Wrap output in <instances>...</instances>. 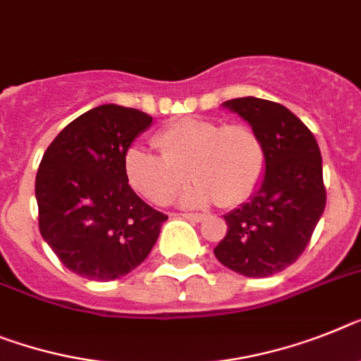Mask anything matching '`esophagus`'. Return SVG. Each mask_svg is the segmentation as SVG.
<instances>
[{"label": "esophagus", "mask_w": 361, "mask_h": 361, "mask_svg": "<svg viewBox=\"0 0 361 361\" xmlns=\"http://www.w3.org/2000/svg\"><path fill=\"white\" fill-rule=\"evenodd\" d=\"M181 216L185 218V220H190V222H202L205 218V214H200V213H183Z\"/></svg>", "instance_id": "1"}]
</instances>
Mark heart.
Segmentation results:
<instances>
[{"label":"heart","mask_w":361,"mask_h":361,"mask_svg":"<svg viewBox=\"0 0 361 361\" xmlns=\"http://www.w3.org/2000/svg\"><path fill=\"white\" fill-rule=\"evenodd\" d=\"M154 141L159 154L132 147L124 156L130 187L150 204H169L185 172L195 183L181 196L183 205L235 207L255 195L264 178L266 145L250 124L183 117L163 126Z\"/></svg>","instance_id":"1"}]
</instances>
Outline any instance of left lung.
Wrapping results in <instances>:
<instances>
[{
  "instance_id": "obj_1",
  "label": "left lung",
  "mask_w": 361,
  "mask_h": 361,
  "mask_svg": "<svg viewBox=\"0 0 361 361\" xmlns=\"http://www.w3.org/2000/svg\"><path fill=\"white\" fill-rule=\"evenodd\" d=\"M266 145V172L250 202L227 213L214 247L224 266L246 277H269L301 257L325 211L326 189L317 141L283 104L257 97L224 102Z\"/></svg>"
}]
</instances>
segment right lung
<instances>
[{"instance_id": "right-lung-1", "label": "right lung", "mask_w": 361, "mask_h": 361, "mask_svg": "<svg viewBox=\"0 0 361 361\" xmlns=\"http://www.w3.org/2000/svg\"><path fill=\"white\" fill-rule=\"evenodd\" d=\"M152 117L102 104L66 126L36 174L38 227L73 274L114 281L137 268L156 244L166 214L134 192L124 156Z\"/></svg>"}]
</instances>
